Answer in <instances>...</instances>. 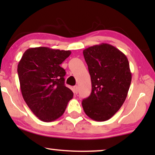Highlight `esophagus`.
<instances>
[{
	"label": "esophagus",
	"mask_w": 155,
	"mask_h": 155,
	"mask_svg": "<svg viewBox=\"0 0 155 155\" xmlns=\"http://www.w3.org/2000/svg\"><path fill=\"white\" fill-rule=\"evenodd\" d=\"M73 91H74V93H75V94H78V85H75L73 87Z\"/></svg>",
	"instance_id": "1"
}]
</instances>
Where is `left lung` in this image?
<instances>
[{"instance_id":"obj_1","label":"left lung","mask_w":155,"mask_h":155,"mask_svg":"<svg viewBox=\"0 0 155 155\" xmlns=\"http://www.w3.org/2000/svg\"><path fill=\"white\" fill-rule=\"evenodd\" d=\"M83 55L92 90L82 107L92 120L105 121L120 109L128 95L132 79L128 60L117 48L105 43L85 48Z\"/></svg>"}]
</instances>
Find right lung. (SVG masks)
<instances>
[{
    "label": "right lung",
    "mask_w": 155,
    "mask_h": 155,
    "mask_svg": "<svg viewBox=\"0 0 155 155\" xmlns=\"http://www.w3.org/2000/svg\"><path fill=\"white\" fill-rule=\"evenodd\" d=\"M71 51L48 47L28 48L18 65L23 99L42 121L51 122L63 115L73 92L65 85V71L61 64Z\"/></svg>",
    "instance_id": "obj_1"
}]
</instances>
